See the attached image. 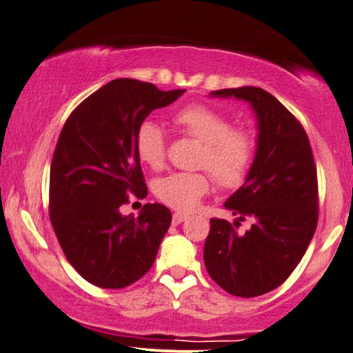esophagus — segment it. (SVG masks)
I'll list each match as a JSON object with an SVG mask.
<instances>
[{
    "label": "esophagus",
    "instance_id": "obj_1",
    "mask_svg": "<svg viewBox=\"0 0 353 353\" xmlns=\"http://www.w3.org/2000/svg\"><path fill=\"white\" fill-rule=\"evenodd\" d=\"M186 219H188V216H185V214L176 212V214H173L172 222H173V225H180V223H181V222H185Z\"/></svg>",
    "mask_w": 353,
    "mask_h": 353
}]
</instances>
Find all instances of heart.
Listing matches in <instances>:
<instances>
[{
    "instance_id": "1",
    "label": "heart",
    "mask_w": 353,
    "mask_h": 353,
    "mask_svg": "<svg viewBox=\"0 0 353 353\" xmlns=\"http://www.w3.org/2000/svg\"><path fill=\"white\" fill-rule=\"evenodd\" d=\"M173 125L185 136L203 143L196 167L213 173L227 190L240 188L248 178L254 162V137L245 128H235L230 117L204 103H191L176 110ZM134 149L145 165L159 170L167 157L165 132L154 121H143L136 130ZM212 177L207 172H178L155 183V196L168 208L190 212L198 208L210 191Z\"/></svg>"
}]
</instances>
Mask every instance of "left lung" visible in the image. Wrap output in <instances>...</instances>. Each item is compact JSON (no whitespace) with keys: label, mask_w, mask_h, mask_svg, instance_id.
Listing matches in <instances>:
<instances>
[{"label":"left lung","mask_w":353,"mask_h":353,"mask_svg":"<svg viewBox=\"0 0 353 353\" xmlns=\"http://www.w3.org/2000/svg\"><path fill=\"white\" fill-rule=\"evenodd\" d=\"M214 97L251 103L258 117V150L243 186L225 208L254 225L243 236L223 219H210L204 243L209 276L230 295L259 296L277 288L299 266L318 225V175L301 123L259 87L212 90Z\"/></svg>","instance_id":"1"}]
</instances>
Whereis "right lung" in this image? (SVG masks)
Returning a JSON list of instances; mask_svg holds the SVG:
<instances>
[{
  "instance_id": "add662e5",
  "label": "right lung",
  "mask_w": 353,
  "mask_h": 353,
  "mask_svg": "<svg viewBox=\"0 0 353 353\" xmlns=\"http://www.w3.org/2000/svg\"><path fill=\"white\" fill-rule=\"evenodd\" d=\"M183 89L115 79L72 110L59 132L50 170V221L70 264L87 282L123 288L152 268L172 212L145 204L137 217L120 208L148 186L134 149L137 126Z\"/></svg>"
}]
</instances>
